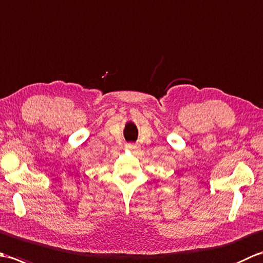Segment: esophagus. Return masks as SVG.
I'll list each match as a JSON object with an SVG mask.
<instances>
[{"instance_id":"obj_1","label":"esophagus","mask_w":263,"mask_h":263,"mask_svg":"<svg viewBox=\"0 0 263 263\" xmlns=\"http://www.w3.org/2000/svg\"><path fill=\"white\" fill-rule=\"evenodd\" d=\"M126 148H127L128 150H136V149H137V147L133 146V144H126Z\"/></svg>"}]
</instances>
